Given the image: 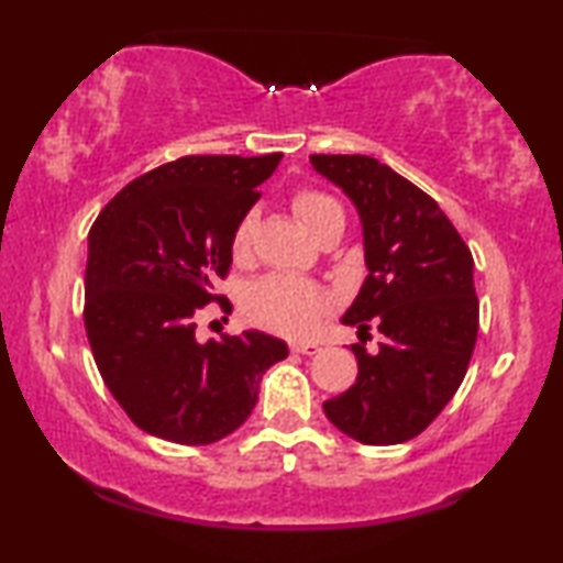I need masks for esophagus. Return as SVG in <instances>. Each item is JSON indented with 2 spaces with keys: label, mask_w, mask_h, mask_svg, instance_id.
Wrapping results in <instances>:
<instances>
[{
  "label": "esophagus",
  "mask_w": 563,
  "mask_h": 563,
  "mask_svg": "<svg viewBox=\"0 0 563 563\" xmlns=\"http://www.w3.org/2000/svg\"><path fill=\"white\" fill-rule=\"evenodd\" d=\"M289 349L291 353H302V356H314V353H320L318 343H291Z\"/></svg>",
  "instance_id": "esophagus-1"
}]
</instances>
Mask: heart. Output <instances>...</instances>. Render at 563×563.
Returning a JSON list of instances; mask_svg holds the SVG:
<instances>
[{
	"label": "heart",
	"mask_w": 563,
	"mask_h": 563,
	"mask_svg": "<svg viewBox=\"0 0 563 563\" xmlns=\"http://www.w3.org/2000/svg\"><path fill=\"white\" fill-rule=\"evenodd\" d=\"M291 210L299 222L320 238L333 225H345L343 207L333 197L318 189H297L291 195ZM258 214L256 210L243 212L230 235V253L238 264H245L253 256V238H256ZM335 299L325 287L302 276L272 274L253 284L245 295V314L253 325L284 338L312 335L322 318L333 310Z\"/></svg>",
	"instance_id": "b5f03b06"
}]
</instances>
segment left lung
Segmentation results:
<instances>
[{"instance_id":"1","label":"left lung","mask_w":563,"mask_h":563,"mask_svg":"<svg viewBox=\"0 0 563 563\" xmlns=\"http://www.w3.org/2000/svg\"><path fill=\"white\" fill-rule=\"evenodd\" d=\"M353 199L364 222L368 276L345 325L384 341L351 345L358 376L322 405L353 441L395 445L420 435L464 382L479 330L474 258L433 197L372 156H310Z\"/></svg>"}]
</instances>
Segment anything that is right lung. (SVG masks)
<instances>
[{
  "label": "right lung",
  "instance_id": "right-lung-1",
  "mask_svg": "<svg viewBox=\"0 0 563 563\" xmlns=\"http://www.w3.org/2000/svg\"><path fill=\"white\" fill-rule=\"evenodd\" d=\"M268 156H184L137 176L89 230L84 325L107 389L145 433L218 443L249 420L287 343L258 330L197 343V314L233 264L230 235L279 166Z\"/></svg>",
  "mask_w": 563,
  "mask_h": 563
}]
</instances>
